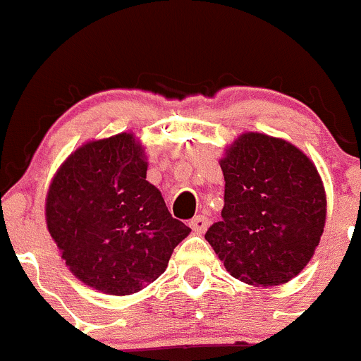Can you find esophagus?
Listing matches in <instances>:
<instances>
[{
    "mask_svg": "<svg viewBox=\"0 0 361 361\" xmlns=\"http://www.w3.org/2000/svg\"><path fill=\"white\" fill-rule=\"evenodd\" d=\"M189 226H191L192 231H196V233H203V231L207 230V226H209V219H207L205 216H196L192 217Z\"/></svg>",
    "mask_w": 361,
    "mask_h": 361,
    "instance_id": "1",
    "label": "esophagus"
}]
</instances>
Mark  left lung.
<instances>
[{
	"label": "left lung",
	"mask_w": 361,
	"mask_h": 361,
	"mask_svg": "<svg viewBox=\"0 0 361 361\" xmlns=\"http://www.w3.org/2000/svg\"><path fill=\"white\" fill-rule=\"evenodd\" d=\"M223 219L205 233L231 277L256 288L286 284L310 262L326 221L316 165L297 145L256 131L238 135L219 161Z\"/></svg>",
	"instance_id": "8db88e82"
}]
</instances>
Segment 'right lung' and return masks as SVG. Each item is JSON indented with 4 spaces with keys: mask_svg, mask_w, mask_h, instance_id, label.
<instances>
[{
    "mask_svg": "<svg viewBox=\"0 0 361 361\" xmlns=\"http://www.w3.org/2000/svg\"><path fill=\"white\" fill-rule=\"evenodd\" d=\"M147 166L142 142L124 131L75 149L49 185V233L68 270L99 293L124 297L154 283L191 231L145 180Z\"/></svg>",
    "mask_w": 361,
    "mask_h": 361,
    "instance_id": "1",
    "label": "right lung"
}]
</instances>
